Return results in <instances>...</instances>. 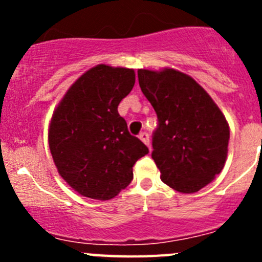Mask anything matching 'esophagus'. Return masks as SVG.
<instances>
[{"instance_id":"obj_1","label":"esophagus","mask_w":262,"mask_h":262,"mask_svg":"<svg viewBox=\"0 0 262 262\" xmlns=\"http://www.w3.org/2000/svg\"><path fill=\"white\" fill-rule=\"evenodd\" d=\"M139 139H140L145 145H149V135H148V133H145V131L144 133H140Z\"/></svg>"}]
</instances>
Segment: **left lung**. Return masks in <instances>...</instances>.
<instances>
[{"mask_svg":"<svg viewBox=\"0 0 262 262\" xmlns=\"http://www.w3.org/2000/svg\"><path fill=\"white\" fill-rule=\"evenodd\" d=\"M139 85L157 114L152 159L161 180L195 193L223 169L230 127L216 103L190 76L176 69H139Z\"/></svg>","mask_w":262,"mask_h":262,"instance_id":"1","label":"left lung"}]
</instances>
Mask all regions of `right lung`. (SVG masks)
<instances>
[{"label":"right lung","instance_id":"add662e5","mask_svg":"<svg viewBox=\"0 0 262 262\" xmlns=\"http://www.w3.org/2000/svg\"><path fill=\"white\" fill-rule=\"evenodd\" d=\"M135 72L99 64L72 85L53 111L48 143L59 174L81 195L114 198L131 184L133 166L148 154L118 113Z\"/></svg>","mask_w":262,"mask_h":262}]
</instances>
